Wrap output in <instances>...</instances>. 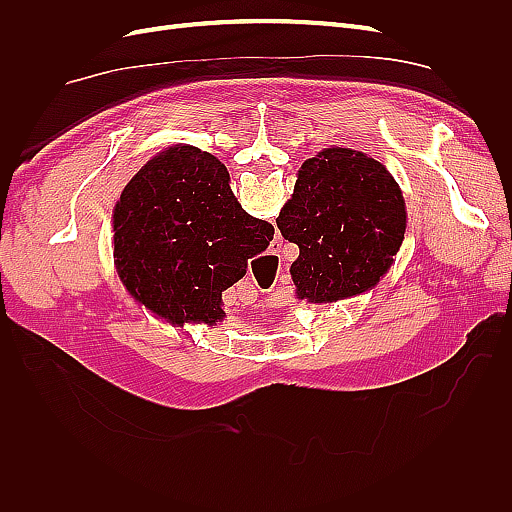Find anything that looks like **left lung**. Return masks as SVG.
Returning a JSON list of instances; mask_svg holds the SVG:
<instances>
[{"label": "left lung", "instance_id": "obj_1", "mask_svg": "<svg viewBox=\"0 0 512 512\" xmlns=\"http://www.w3.org/2000/svg\"><path fill=\"white\" fill-rule=\"evenodd\" d=\"M282 237L299 245L297 297L331 303L376 286L406 232V203L380 162L352 149L309 158L280 211Z\"/></svg>", "mask_w": 512, "mask_h": 512}]
</instances>
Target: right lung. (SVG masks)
<instances>
[{"mask_svg": "<svg viewBox=\"0 0 512 512\" xmlns=\"http://www.w3.org/2000/svg\"><path fill=\"white\" fill-rule=\"evenodd\" d=\"M228 181L211 153L170 147L138 170L115 207L123 282L173 324L222 320V292L273 241V226L247 213Z\"/></svg>", "mask_w": 512, "mask_h": 512, "instance_id": "add662e5", "label": "right lung"}]
</instances>
